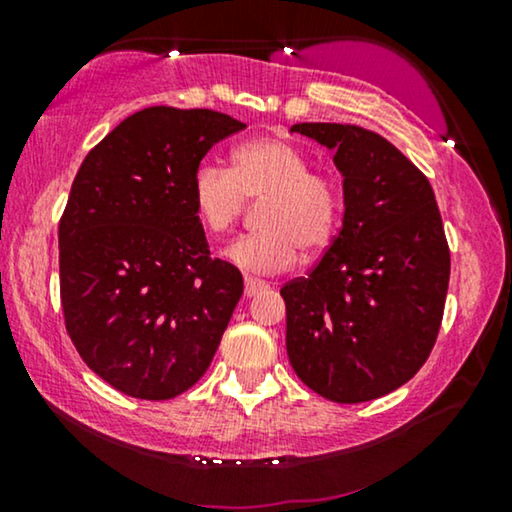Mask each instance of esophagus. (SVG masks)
<instances>
[{
	"label": "esophagus",
	"mask_w": 512,
	"mask_h": 512,
	"mask_svg": "<svg viewBox=\"0 0 512 512\" xmlns=\"http://www.w3.org/2000/svg\"><path fill=\"white\" fill-rule=\"evenodd\" d=\"M265 289H268V284L261 282V279H256V277H244V296H247V298H254L256 293H261V291H265Z\"/></svg>",
	"instance_id": "obj_1"
}]
</instances>
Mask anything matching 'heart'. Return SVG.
<instances>
[{"label": "heart", "instance_id": "1", "mask_svg": "<svg viewBox=\"0 0 512 512\" xmlns=\"http://www.w3.org/2000/svg\"><path fill=\"white\" fill-rule=\"evenodd\" d=\"M310 158L282 137H256L237 146L230 170L200 163L191 177V202L205 230L221 235L249 202H261L263 230L228 244L226 258L240 270L270 275L289 270L300 249L317 256L338 235L345 195L338 179L310 170Z\"/></svg>", "mask_w": 512, "mask_h": 512}]
</instances>
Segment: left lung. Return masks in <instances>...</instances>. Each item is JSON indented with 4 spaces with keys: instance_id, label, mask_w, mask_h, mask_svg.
I'll list each match as a JSON object with an SVG mask.
<instances>
[{
    "instance_id": "8db88e82",
    "label": "left lung",
    "mask_w": 512,
    "mask_h": 512,
    "mask_svg": "<svg viewBox=\"0 0 512 512\" xmlns=\"http://www.w3.org/2000/svg\"><path fill=\"white\" fill-rule=\"evenodd\" d=\"M335 151L345 219L307 277L282 286L286 354L335 403H363L415 377L436 345L450 247L429 179L373 130L298 123Z\"/></svg>"
}]
</instances>
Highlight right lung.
I'll list each match as a JSON object with an SVG mask.
<instances>
[{
    "label": "right lung",
    "mask_w": 512,
    "mask_h": 512,
    "mask_svg": "<svg viewBox=\"0 0 512 512\" xmlns=\"http://www.w3.org/2000/svg\"><path fill=\"white\" fill-rule=\"evenodd\" d=\"M244 128L212 109L149 107L76 172L58 228L62 314L86 366L121 394L167 401L214 359L244 284L209 254L191 177Z\"/></svg>",
    "instance_id": "right-lung-1"
}]
</instances>
